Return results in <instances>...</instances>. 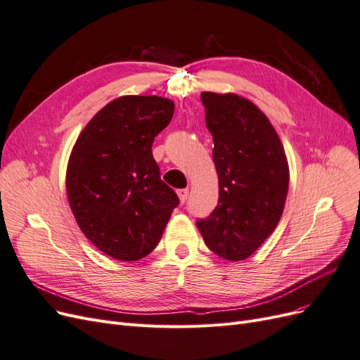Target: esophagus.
Returning a JSON list of instances; mask_svg holds the SVG:
<instances>
[{
	"mask_svg": "<svg viewBox=\"0 0 360 360\" xmlns=\"http://www.w3.org/2000/svg\"><path fill=\"white\" fill-rule=\"evenodd\" d=\"M177 193H179V198H180L181 204H184V202L188 201V197H189V191L188 189H180Z\"/></svg>",
	"mask_w": 360,
	"mask_h": 360,
	"instance_id": "esophagus-1",
	"label": "esophagus"
}]
</instances>
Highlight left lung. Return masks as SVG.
I'll list each match as a JSON object with an SVG mask.
<instances>
[{"instance_id":"left-lung-1","label":"left lung","mask_w":360,"mask_h":360,"mask_svg":"<svg viewBox=\"0 0 360 360\" xmlns=\"http://www.w3.org/2000/svg\"><path fill=\"white\" fill-rule=\"evenodd\" d=\"M201 102L214 143L219 200L197 226L216 255L246 259L275 231L284 212L288 162L276 130L252 102L210 91L201 93Z\"/></svg>"}]
</instances>
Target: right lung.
I'll return each mask as SVG.
<instances>
[{
    "label": "right lung",
    "instance_id": "1",
    "mask_svg": "<svg viewBox=\"0 0 360 360\" xmlns=\"http://www.w3.org/2000/svg\"><path fill=\"white\" fill-rule=\"evenodd\" d=\"M172 114L165 97H118L90 120L72 150L70 209L85 237L115 259L147 257L180 202L151 153Z\"/></svg>",
    "mask_w": 360,
    "mask_h": 360
}]
</instances>
